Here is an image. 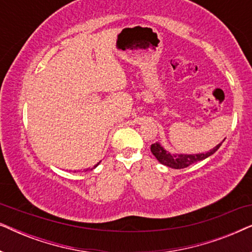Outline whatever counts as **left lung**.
<instances>
[{"label": "left lung", "instance_id": "8db88e82", "mask_svg": "<svg viewBox=\"0 0 252 252\" xmlns=\"http://www.w3.org/2000/svg\"><path fill=\"white\" fill-rule=\"evenodd\" d=\"M222 143V142H221ZM221 143H219L218 146H216L213 149H211L208 153H202V154H194V155H186V154H171L170 151L165 150L163 147L160 146L159 142H156L151 144L150 150L155 157L157 158V160L160 164L168 166L171 168H180L188 167L189 165L196 163V161L203 160L205 158H208L216 153L219 149Z\"/></svg>", "mask_w": 252, "mask_h": 252}]
</instances>
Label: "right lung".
<instances>
[{"mask_svg": "<svg viewBox=\"0 0 252 252\" xmlns=\"http://www.w3.org/2000/svg\"><path fill=\"white\" fill-rule=\"evenodd\" d=\"M97 165H98V164H96V165H95V166H94V167H93V168H95L96 166H97Z\"/></svg>", "mask_w": 252, "mask_h": 252, "instance_id": "add662e5", "label": "right lung"}]
</instances>
